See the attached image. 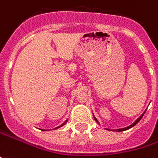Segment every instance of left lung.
I'll return each instance as SVG.
<instances>
[{
  "label": "left lung",
  "instance_id": "8db88e82",
  "mask_svg": "<svg viewBox=\"0 0 158 158\" xmlns=\"http://www.w3.org/2000/svg\"><path fill=\"white\" fill-rule=\"evenodd\" d=\"M145 112H146V111H144L143 113L142 114V115H141V116L139 117V118H137V119H136V120L135 121V123H132L131 125H129V126H128V127H126V128H118V129H114V131H117V132H122V131H125V130H127V129H129V128H132V127H134V126H135V125L136 123H139V121H140V120L142 119V117L143 116V114H144V113H145ZM94 120H95V121H96V123H98V124H99V125H100V123L98 122V120L96 119L95 116H94ZM105 129H107V130H110V129H108V128H105Z\"/></svg>",
  "mask_w": 158,
  "mask_h": 158
}]
</instances>
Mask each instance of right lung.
Masks as SVG:
<instances>
[{
	"label": "right lung",
	"mask_w": 158,
	"mask_h": 158,
	"mask_svg": "<svg viewBox=\"0 0 158 158\" xmlns=\"http://www.w3.org/2000/svg\"><path fill=\"white\" fill-rule=\"evenodd\" d=\"M67 121H68V119H67V120H66V121H65V122H64V123H62V124H61V125H60V126H58V127H57V128H54V129H56V128H60V127H62V126H64V124H65V123H67ZM44 131H45V130H44Z\"/></svg>",
	"instance_id": "obj_1"
}]
</instances>
